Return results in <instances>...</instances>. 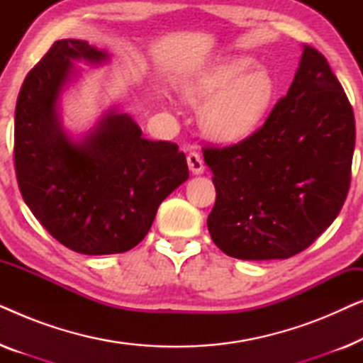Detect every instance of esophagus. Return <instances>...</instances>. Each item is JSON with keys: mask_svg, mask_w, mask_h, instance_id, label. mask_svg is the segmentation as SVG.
<instances>
[{"mask_svg": "<svg viewBox=\"0 0 363 363\" xmlns=\"http://www.w3.org/2000/svg\"><path fill=\"white\" fill-rule=\"evenodd\" d=\"M186 162H188V167H190V170L195 173V175H200V173H203V170H205V165H203V160L198 152L188 153Z\"/></svg>", "mask_w": 363, "mask_h": 363, "instance_id": "1", "label": "esophagus"}]
</instances>
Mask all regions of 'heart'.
Listing matches in <instances>:
<instances>
[{
    "instance_id": "obj_1",
    "label": "heart",
    "mask_w": 363,
    "mask_h": 363,
    "mask_svg": "<svg viewBox=\"0 0 363 363\" xmlns=\"http://www.w3.org/2000/svg\"><path fill=\"white\" fill-rule=\"evenodd\" d=\"M247 56L228 57L198 74L185 89L193 102H206L201 111L205 130L218 140H238L262 122L276 97L269 71Z\"/></svg>"
}]
</instances>
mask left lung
Instances as JSON below:
<instances>
[{
	"label": "left lung",
	"instance_id": "left-lung-1",
	"mask_svg": "<svg viewBox=\"0 0 363 363\" xmlns=\"http://www.w3.org/2000/svg\"><path fill=\"white\" fill-rule=\"evenodd\" d=\"M354 147V108L327 59L304 46L266 122L233 145L203 148L216 188L211 240L238 259L299 255L344 206Z\"/></svg>",
	"mask_w": 363,
	"mask_h": 363
}]
</instances>
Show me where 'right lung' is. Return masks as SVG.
I'll use <instances>...</instances> for the list:
<instances>
[{"label":"right lung","mask_w":363,"mask_h":363,"mask_svg":"<svg viewBox=\"0 0 363 363\" xmlns=\"http://www.w3.org/2000/svg\"><path fill=\"white\" fill-rule=\"evenodd\" d=\"M107 54L61 39L28 72L14 112V170L23 200L52 238L81 255L137 246L160 203L188 178L177 143L147 140L127 113L107 112L96 130L72 142L59 125V92L71 61Z\"/></svg>","instance_id":"obj_1"}]
</instances>
